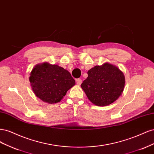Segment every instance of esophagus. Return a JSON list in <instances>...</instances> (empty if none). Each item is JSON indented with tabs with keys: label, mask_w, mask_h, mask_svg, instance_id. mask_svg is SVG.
Here are the masks:
<instances>
[{
	"label": "esophagus",
	"mask_w": 154,
	"mask_h": 154,
	"mask_svg": "<svg viewBox=\"0 0 154 154\" xmlns=\"http://www.w3.org/2000/svg\"><path fill=\"white\" fill-rule=\"evenodd\" d=\"M76 83H77V84L79 85H81L82 83V79H80V78L77 79V80H76Z\"/></svg>",
	"instance_id": "esophagus-1"
}]
</instances>
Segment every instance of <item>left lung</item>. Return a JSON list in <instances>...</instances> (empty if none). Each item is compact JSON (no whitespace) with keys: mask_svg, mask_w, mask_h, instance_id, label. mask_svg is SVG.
<instances>
[{"mask_svg":"<svg viewBox=\"0 0 154 154\" xmlns=\"http://www.w3.org/2000/svg\"><path fill=\"white\" fill-rule=\"evenodd\" d=\"M88 77L81 87L92 103L106 106L112 103L123 91V73L113 65L106 63L88 70Z\"/></svg>","mask_w":154,"mask_h":154,"instance_id":"8db88e82","label":"left lung"}]
</instances>
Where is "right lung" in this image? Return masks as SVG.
I'll return each instance as SVG.
<instances>
[{"mask_svg": "<svg viewBox=\"0 0 154 154\" xmlns=\"http://www.w3.org/2000/svg\"><path fill=\"white\" fill-rule=\"evenodd\" d=\"M29 82L35 94L49 103L61 101L75 85V80L67 70L47 62L37 65L32 70Z\"/></svg>", "mask_w": 154, "mask_h": 154, "instance_id": "obj_1", "label": "right lung"}]
</instances>
